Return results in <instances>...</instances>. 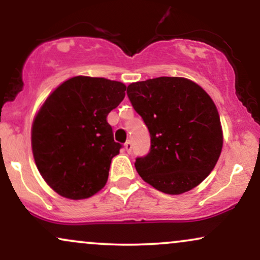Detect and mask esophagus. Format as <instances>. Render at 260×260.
I'll list each match as a JSON object with an SVG mask.
<instances>
[{
    "instance_id": "esophagus-1",
    "label": "esophagus",
    "mask_w": 260,
    "mask_h": 260,
    "mask_svg": "<svg viewBox=\"0 0 260 260\" xmlns=\"http://www.w3.org/2000/svg\"><path fill=\"white\" fill-rule=\"evenodd\" d=\"M124 149H126V151L128 154H131V151H132V143L127 142L126 144H124Z\"/></svg>"
}]
</instances>
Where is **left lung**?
Instances as JSON below:
<instances>
[{
  "label": "left lung",
  "mask_w": 260,
  "mask_h": 260,
  "mask_svg": "<svg viewBox=\"0 0 260 260\" xmlns=\"http://www.w3.org/2000/svg\"><path fill=\"white\" fill-rule=\"evenodd\" d=\"M127 95L150 133V151L134 166L147 183L182 194L202 183L222 149L217 109L204 89L182 77L132 83Z\"/></svg>",
  "instance_id": "1"
}]
</instances>
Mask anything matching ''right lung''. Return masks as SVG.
Segmentation results:
<instances>
[{
    "instance_id": "1",
    "label": "right lung",
    "mask_w": 260,
    "mask_h": 260,
    "mask_svg": "<svg viewBox=\"0 0 260 260\" xmlns=\"http://www.w3.org/2000/svg\"><path fill=\"white\" fill-rule=\"evenodd\" d=\"M126 85L77 76L58 85L35 116L31 149L43 178L59 196L85 199L106 184L122 145L107 115L124 99Z\"/></svg>"
}]
</instances>
